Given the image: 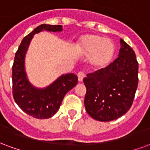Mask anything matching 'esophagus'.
Masks as SVG:
<instances>
[{
    "mask_svg": "<svg viewBox=\"0 0 150 150\" xmlns=\"http://www.w3.org/2000/svg\"><path fill=\"white\" fill-rule=\"evenodd\" d=\"M85 76H86V75H85V74H84L83 72H79V73L77 74V77H78V81H79L80 82L82 81Z\"/></svg>",
    "mask_w": 150,
    "mask_h": 150,
    "instance_id": "1",
    "label": "esophagus"
}]
</instances>
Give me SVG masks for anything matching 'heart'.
Here are the masks:
<instances>
[{"instance_id": "heart-1", "label": "heart", "mask_w": 150, "mask_h": 150, "mask_svg": "<svg viewBox=\"0 0 150 150\" xmlns=\"http://www.w3.org/2000/svg\"><path fill=\"white\" fill-rule=\"evenodd\" d=\"M77 48L83 55L88 56V62L96 69L107 66L115 53L114 43L99 35H84L78 41Z\"/></svg>"}]
</instances>
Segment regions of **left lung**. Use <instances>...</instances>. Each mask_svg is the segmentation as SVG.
Returning <instances> with one entry per match:
<instances>
[{
    "instance_id": "obj_1",
    "label": "left lung",
    "mask_w": 150,
    "mask_h": 150,
    "mask_svg": "<svg viewBox=\"0 0 150 150\" xmlns=\"http://www.w3.org/2000/svg\"><path fill=\"white\" fill-rule=\"evenodd\" d=\"M118 57L107 67L87 74L85 106L88 115L110 121L130 109L138 85V62L135 52L121 39Z\"/></svg>"
}]
</instances>
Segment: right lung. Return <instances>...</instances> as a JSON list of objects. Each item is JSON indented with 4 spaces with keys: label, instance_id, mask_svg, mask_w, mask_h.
Wrapping results in <instances>:
<instances>
[{
    "label": "right lung",
    "instance_id": "right-lung-1",
    "mask_svg": "<svg viewBox=\"0 0 150 150\" xmlns=\"http://www.w3.org/2000/svg\"><path fill=\"white\" fill-rule=\"evenodd\" d=\"M62 25H40L23 38L13 64V96L24 112L35 118H50L57 112L64 95L77 84L74 74H64L45 88H35L30 84L25 69V57L33 35L43 30L62 31Z\"/></svg>",
    "mask_w": 150,
    "mask_h": 150
}]
</instances>
